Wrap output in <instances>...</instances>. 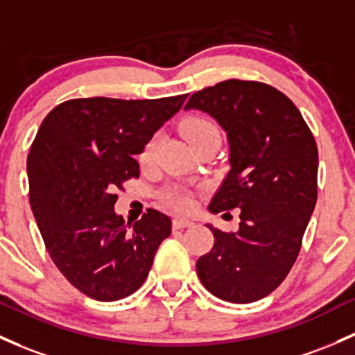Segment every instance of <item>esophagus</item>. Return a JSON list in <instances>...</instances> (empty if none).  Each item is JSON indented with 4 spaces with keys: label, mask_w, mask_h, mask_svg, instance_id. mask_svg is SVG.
Masks as SVG:
<instances>
[{
    "label": "esophagus",
    "mask_w": 355,
    "mask_h": 355,
    "mask_svg": "<svg viewBox=\"0 0 355 355\" xmlns=\"http://www.w3.org/2000/svg\"><path fill=\"white\" fill-rule=\"evenodd\" d=\"M171 225H173V229H185V227H192V225H193V220L182 219V217H175L173 222H171Z\"/></svg>",
    "instance_id": "obj_1"
}]
</instances>
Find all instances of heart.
<instances>
[{
    "instance_id": "obj_1",
    "label": "heart",
    "mask_w": 355,
    "mask_h": 355,
    "mask_svg": "<svg viewBox=\"0 0 355 355\" xmlns=\"http://www.w3.org/2000/svg\"><path fill=\"white\" fill-rule=\"evenodd\" d=\"M182 135H184L185 141L192 148H197L207 141H220V131L214 121H210L204 116H190L182 124ZM159 145V136L155 135L143 146L141 153H139V163L143 166H151L157 159V151ZM163 204L166 207L178 210V212H187L193 207V198L189 190L180 185H171L168 189L163 190L159 193Z\"/></svg>"
}]
</instances>
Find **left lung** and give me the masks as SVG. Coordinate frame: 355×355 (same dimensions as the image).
<instances>
[{
    "instance_id": "1",
    "label": "left lung",
    "mask_w": 355,
    "mask_h": 355,
    "mask_svg": "<svg viewBox=\"0 0 355 355\" xmlns=\"http://www.w3.org/2000/svg\"><path fill=\"white\" fill-rule=\"evenodd\" d=\"M190 107L214 116L231 145V170L209 209H241L237 232L209 225L214 246L197 275L217 298L256 302L298 258L317 204V143L293 101L258 80H222L190 96Z\"/></svg>"
}]
</instances>
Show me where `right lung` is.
<instances>
[{"label":"right lung","instance_id":"add662e5","mask_svg":"<svg viewBox=\"0 0 355 355\" xmlns=\"http://www.w3.org/2000/svg\"><path fill=\"white\" fill-rule=\"evenodd\" d=\"M185 97L69 99L42 121L26 158L30 205L50 258L85 297L135 293L170 236L165 214L148 209L130 229L114 204L139 177L135 157Z\"/></svg>","mask_w":355,"mask_h":355}]
</instances>
